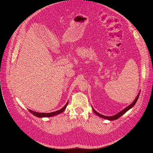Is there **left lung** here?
<instances>
[{
    "mask_svg": "<svg viewBox=\"0 0 153 153\" xmlns=\"http://www.w3.org/2000/svg\"><path fill=\"white\" fill-rule=\"evenodd\" d=\"M139 94H140V92L139 93V94L137 95V96L136 97V98H135V99L134 100V102H133L131 105H129L128 106H127L126 108H125L123 110H122V111H120V112H118V113H117L116 114H115V115H114V116H104V115H102V114H99V112H96L95 110H94V108H93L92 107V108H93V112H95V114H96L98 116H99V117H100V118H104V119H106V120H110V121H111V120H117L118 118H119L120 116H122L123 114H125L127 111H128V110H129V109H131V108H133V107H134V106L135 105V103H136V102H137V100H138V98H139Z\"/></svg>",
    "mask_w": 153,
    "mask_h": 153,
    "instance_id": "1",
    "label": "left lung"
}]
</instances>
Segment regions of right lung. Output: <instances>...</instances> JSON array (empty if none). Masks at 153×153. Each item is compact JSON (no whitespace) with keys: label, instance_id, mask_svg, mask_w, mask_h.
<instances>
[{"label":"right lung","instance_id":"1","mask_svg":"<svg viewBox=\"0 0 153 153\" xmlns=\"http://www.w3.org/2000/svg\"><path fill=\"white\" fill-rule=\"evenodd\" d=\"M68 102H67V103L66 104V105H65V106L63 107V108H62L60 110H57V111L50 112V113L37 112L33 111V110H29V111H30L31 114H33V115L38 117V118H45V117H52V116H56L58 114H59L62 113V112H64V110L66 108V106L68 105Z\"/></svg>","mask_w":153,"mask_h":153}]
</instances>
